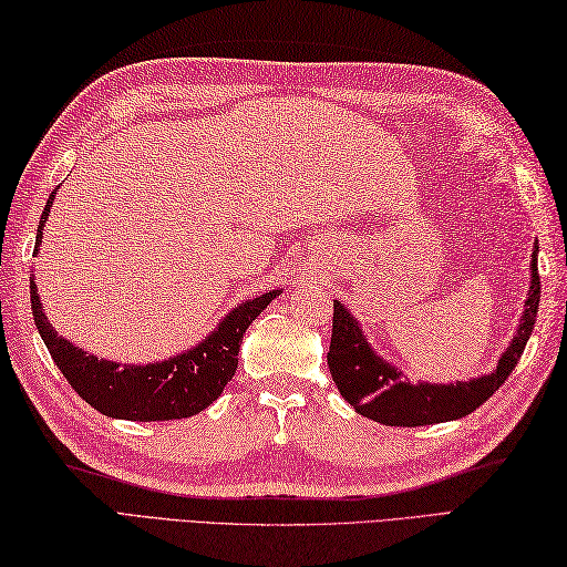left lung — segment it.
Instances as JSON below:
<instances>
[{
	"label": "left lung",
	"mask_w": 567,
	"mask_h": 567,
	"mask_svg": "<svg viewBox=\"0 0 567 567\" xmlns=\"http://www.w3.org/2000/svg\"><path fill=\"white\" fill-rule=\"evenodd\" d=\"M538 302L540 280L534 252L526 309L507 353L499 358V365L492 375L455 384H412L409 380H402V372H396L390 363H382L372 353L355 319L339 302H333V331L327 355L331 378L343 394V400L358 414L380 421V424L426 426L461 419L475 412L480 404H485L502 388L504 380L512 375V370L524 353L528 336L534 331Z\"/></svg>",
	"instance_id": "obj_1"
}]
</instances>
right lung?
<instances>
[{
  "mask_svg": "<svg viewBox=\"0 0 567 567\" xmlns=\"http://www.w3.org/2000/svg\"><path fill=\"white\" fill-rule=\"evenodd\" d=\"M55 189L45 202L33 250H39L41 246L43 221L48 219V212H51ZM277 295H280V290L265 292L236 307L219 323V329L183 355L165 360V363L126 368H118L116 363H110V360H97L84 353L82 348L60 339L51 321L43 315L33 282L31 311L35 329H39L53 363L84 402L114 419L167 421L197 414L221 394L226 382L236 372L240 341H244L246 329Z\"/></svg>",
  "mask_w": 567,
  "mask_h": 567,
  "instance_id": "1",
  "label": "right lung"
}]
</instances>
